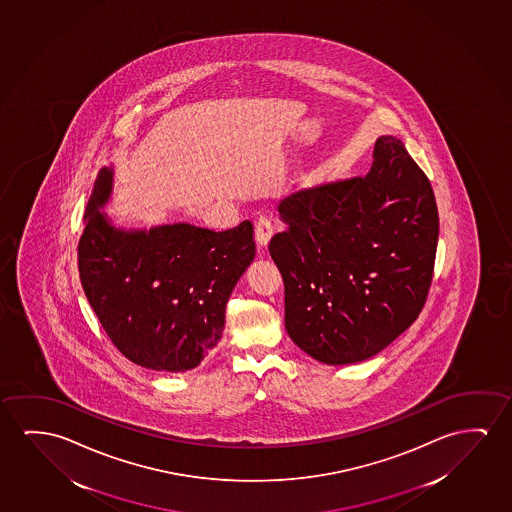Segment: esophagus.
<instances>
[{"label": "esophagus", "mask_w": 512, "mask_h": 512, "mask_svg": "<svg viewBox=\"0 0 512 512\" xmlns=\"http://www.w3.org/2000/svg\"><path fill=\"white\" fill-rule=\"evenodd\" d=\"M273 234H275V229H273L271 220L267 216L260 215L255 222V241L259 248H267Z\"/></svg>", "instance_id": "34e87169"}]
</instances>
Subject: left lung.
<instances>
[{"label":"left lung","instance_id":"8db88e82","mask_svg":"<svg viewBox=\"0 0 512 512\" xmlns=\"http://www.w3.org/2000/svg\"><path fill=\"white\" fill-rule=\"evenodd\" d=\"M269 253L285 285V327L308 356L352 364L414 324L430 292L438 211L430 179L393 135L366 176L290 193Z\"/></svg>","mask_w":512,"mask_h":512}]
</instances>
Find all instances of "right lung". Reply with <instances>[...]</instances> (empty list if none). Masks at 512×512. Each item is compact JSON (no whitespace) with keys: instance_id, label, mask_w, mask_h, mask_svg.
I'll return each mask as SVG.
<instances>
[{"instance_id":"1","label":"right lung","mask_w":512,"mask_h":512,"mask_svg":"<svg viewBox=\"0 0 512 512\" xmlns=\"http://www.w3.org/2000/svg\"><path fill=\"white\" fill-rule=\"evenodd\" d=\"M112 169L98 174L77 259L82 289L114 347L155 371L199 366L220 341L225 306L255 257L252 222L222 232L190 223L114 229L98 209Z\"/></svg>"}]
</instances>
